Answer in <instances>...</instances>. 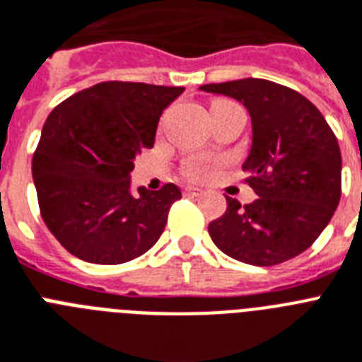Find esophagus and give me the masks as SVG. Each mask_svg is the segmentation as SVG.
Masks as SVG:
<instances>
[{
    "mask_svg": "<svg viewBox=\"0 0 362 362\" xmlns=\"http://www.w3.org/2000/svg\"><path fill=\"white\" fill-rule=\"evenodd\" d=\"M183 194L185 196H190V198H194V196H199V194H202V190L196 187H185Z\"/></svg>",
    "mask_w": 362,
    "mask_h": 362,
    "instance_id": "34e87169",
    "label": "esophagus"
}]
</instances>
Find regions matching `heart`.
I'll use <instances>...</instances> for the list:
<instances>
[{
	"label": "heart",
	"instance_id": "obj_1",
	"mask_svg": "<svg viewBox=\"0 0 362 362\" xmlns=\"http://www.w3.org/2000/svg\"><path fill=\"white\" fill-rule=\"evenodd\" d=\"M209 172H211V166L202 163V160H190V163L185 164L183 168V174L187 175L188 179H203Z\"/></svg>",
	"mask_w": 362,
	"mask_h": 362
}]
</instances>
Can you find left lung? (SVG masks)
<instances>
[{
	"mask_svg": "<svg viewBox=\"0 0 362 362\" xmlns=\"http://www.w3.org/2000/svg\"><path fill=\"white\" fill-rule=\"evenodd\" d=\"M235 98L252 116L253 140L242 164L259 198L242 207L228 199L209 235L226 255L274 267L320 237L342 194V157L335 133L305 95L267 79L199 86Z\"/></svg>",
	"mask_w": 362,
	"mask_h": 362,
	"instance_id": "left-lung-1",
	"label": "left lung"
}]
</instances>
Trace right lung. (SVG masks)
<instances>
[{"label": "right lung", "instance_id": "right-lung-1", "mask_svg": "<svg viewBox=\"0 0 362 362\" xmlns=\"http://www.w3.org/2000/svg\"><path fill=\"white\" fill-rule=\"evenodd\" d=\"M183 86L105 81L70 95L49 112L33 155L38 207L47 229L71 255L120 264L163 235L174 183L131 194L134 157L153 148L163 110Z\"/></svg>", "mask_w": 362, "mask_h": 362}]
</instances>
